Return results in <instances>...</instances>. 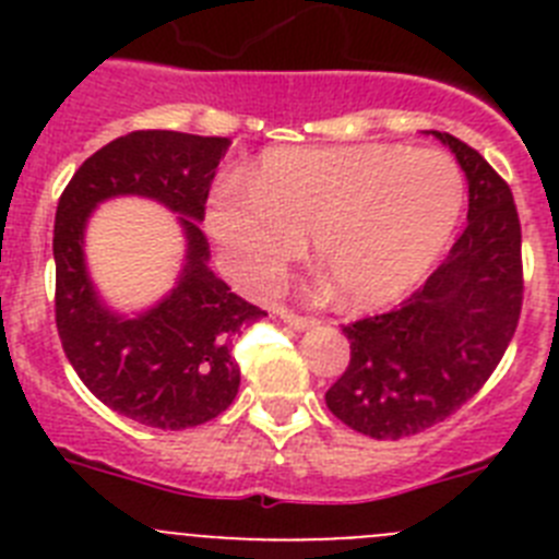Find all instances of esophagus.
Masks as SVG:
<instances>
[{
    "label": "esophagus",
    "instance_id": "obj_1",
    "mask_svg": "<svg viewBox=\"0 0 559 559\" xmlns=\"http://www.w3.org/2000/svg\"><path fill=\"white\" fill-rule=\"evenodd\" d=\"M280 319H283V322L294 330L316 328L313 316H299V313H294V310H280Z\"/></svg>",
    "mask_w": 559,
    "mask_h": 559
}]
</instances>
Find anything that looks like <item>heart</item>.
<instances>
[{"mask_svg":"<svg viewBox=\"0 0 559 559\" xmlns=\"http://www.w3.org/2000/svg\"><path fill=\"white\" fill-rule=\"evenodd\" d=\"M464 181L442 151L276 147L206 201V235L243 290H269L308 235L353 308L386 305L428 274L462 215Z\"/></svg>","mask_w":559,"mask_h":559,"instance_id":"b5f03b06","label":"heart"}]
</instances>
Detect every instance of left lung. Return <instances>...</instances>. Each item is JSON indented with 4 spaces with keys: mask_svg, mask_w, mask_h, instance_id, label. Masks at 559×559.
<instances>
[{
    "mask_svg": "<svg viewBox=\"0 0 559 559\" xmlns=\"http://www.w3.org/2000/svg\"><path fill=\"white\" fill-rule=\"evenodd\" d=\"M445 142L467 176V226L437 271L400 308L347 324L349 364L324 400L372 439L426 431L496 372L523 305L521 221L510 185L476 147Z\"/></svg>",
    "mask_w": 559,
    "mask_h": 559,
    "instance_id": "8db88e82",
    "label": "left lung"
}]
</instances>
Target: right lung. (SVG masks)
I'll use <instances>...</instances> for the list:
<instances>
[{
  "mask_svg": "<svg viewBox=\"0 0 559 559\" xmlns=\"http://www.w3.org/2000/svg\"><path fill=\"white\" fill-rule=\"evenodd\" d=\"M226 136L131 131L75 170L56 210V324L83 386L142 426L181 431L224 414L240 386L231 358L240 330L269 316L212 274L201 231ZM114 194H145L179 211L188 237L180 285L136 320L108 311L82 260L87 212Z\"/></svg>",
  "mask_w": 559,
  "mask_h": 559,
  "instance_id": "obj_1",
  "label": "right lung"
}]
</instances>
